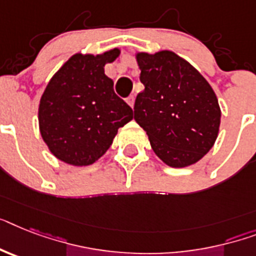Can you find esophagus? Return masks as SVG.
Listing matches in <instances>:
<instances>
[{
    "mask_svg": "<svg viewBox=\"0 0 256 256\" xmlns=\"http://www.w3.org/2000/svg\"><path fill=\"white\" fill-rule=\"evenodd\" d=\"M126 103H128L130 107H133V106H134V95H130V96L126 98Z\"/></svg>",
    "mask_w": 256,
    "mask_h": 256,
    "instance_id": "34e87169",
    "label": "esophagus"
}]
</instances>
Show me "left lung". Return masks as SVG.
Segmentation results:
<instances>
[{"instance_id":"obj_1","label":"left lung","mask_w":256,"mask_h":256,"mask_svg":"<svg viewBox=\"0 0 256 256\" xmlns=\"http://www.w3.org/2000/svg\"><path fill=\"white\" fill-rule=\"evenodd\" d=\"M145 88L134 102V120L152 149L171 168L202 160L218 134L221 110L206 80L171 50L137 54Z\"/></svg>"}]
</instances>
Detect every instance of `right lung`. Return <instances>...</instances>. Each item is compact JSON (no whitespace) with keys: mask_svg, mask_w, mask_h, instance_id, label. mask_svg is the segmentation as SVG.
<instances>
[{"mask_svg":"<svg viewBox=\"0 0 256 256\" xmlns=\"http://www.w3.org/2000/svg\"><path fill=\"white\" fill-rule=\"evenodd\" d=\"M120 54H76L50 78L39 104L44 142L60 161L94 164L107 152L120 126L133 119L130 106L114 92L104 65Z\"/></svg>","mask_w":256,"mask_h":256,"instance_id":"right-lung-1","label":"right lung"}]
</instances>
